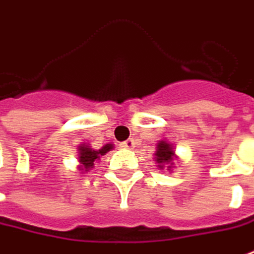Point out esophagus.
I'll return each instance as SVG.
<instances>
[{
    "label": "esophagus",
    "mask_w": 254,
    "mask_h": 254,
    "mask_svg": "<svg viewBox=\"0 0 254 254\" xmlns=\"http://www.w3.org/2000/svg\"><path fill=\"white\" fill-rule=\"evenodd\" d=\"M120 147L128 148V149L134 148V139H127V141H124V142H122V144H120Z\"/></svg>",
    "instance_id": "esophagus-1"
}]
</instances>
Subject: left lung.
Wrapping results in <instances>:
<instances>
[{"mask_svg":"<svg viewBox=\"0 0 254 254\" xmlns=\"http://www.w3.org/2000/svg\"><path fill=\"white\" fill-rule=\"evenodd\" d=\"M173 149L171 148V145L168 144V142H165V141H161L159 144H158V149H156V162L159 163L158 166L159 168H163V163H169L172 162V159H173Z\"/></svg>","mask_w":254,"mask_h":254,"instance_id":"1","label":"left lung"}]
</instances>
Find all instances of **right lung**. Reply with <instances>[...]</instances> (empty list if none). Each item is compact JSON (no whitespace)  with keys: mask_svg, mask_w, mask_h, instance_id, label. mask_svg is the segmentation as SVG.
<instances>
[{"mask_svg":"<svg viewBox=\"0 0 254 254\" xmlns=\"http://www.w3.org/2000/svg\"><path fill=\"white\" fill-rule=\"evenodd\" d=\"M112 148H113L112 144H106L105 147L100 148L99 151H95V149H92L88 145L86 147L81 145V148H79V162H81V166H82V171L83 169H91L92 166H93V163H95V161L99 159L102 155L109 152Z\"/></svg>","mask_w":254,"mask_h":254,"instance_id":"1","label":"right lung"}]
</instances>
